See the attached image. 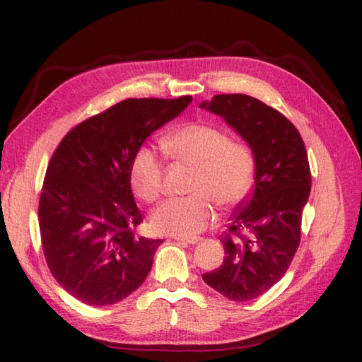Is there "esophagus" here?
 Segmentation results:
<instances>
[{"instance_id":"obj_1","label":"esophagus","mask_w":362,"mask_h":362,"mask_svg":"<svg viewBox=\"0 0 362 362\" xmlns=\"http://www.w3.org/2000/svg\"><path fill=\"white\" fill-rule=\"evenodd\" d=\"M174 240H175V241H179V243L196 244V243L201 241V238H197V236H194V238H180V236H174Z\"/></svg>"}]
</instances>
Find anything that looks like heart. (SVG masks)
I'll use <instances>...</instances> for the list:
<instances>
[{
	"label": "heart",
	"instance_id": "b5f03b06",
	"mask_svg": "<svg viewBox=\"0 0 362 362\" xmlns=\"http://www.w3.org/2000/svg\"><path fill=\"white\" fill-rule=\"evenodd\" d=\"M169 157L194 168L189 196L161 202L151 214L158 233L191 238L216 218V204L230 210L249 197L257 174V156L241 138H230L224 129L210 122H187L161 140ZM134 194L153 202L163 188V163L158 153L141 146L129 168Z\"/></svg>",
	"mask_w": 362,
	"mask_h": 362
}]
</instances>
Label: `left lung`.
Wrapping results in <instances>:
<instances>
[{"label": "left lung", "instance_id": "1", "mask_svg": "<svg viewBox=\"0 0 362 362\" xmlns=\"http://www.w3.org/2000/svg\"><path fill=\"white\" fill-rule=\"evenodd\" d=\"M202 109L224 117L257 156L255 185L219 236L224 263L202 275L219 294L247 302L281 280L298 249L311 191L308 156L297 127L257 98L216 95Z\"/></svg>", "mask_w": 362, "mask_h": 362}]
</instances>
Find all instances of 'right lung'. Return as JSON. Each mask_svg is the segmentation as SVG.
I'll return each instance as SVG.
<instances>
[{"mask_svg":"<svg viewBox=\"0 0 362 362\" xmlns=\"http://www.w3.org/2000/svg\"><path fill=\"white\" fill-rule=\"evenodd\" d=\"M191 99H124L74 126L54 151L38 202L42 249L54 279L81 302L113 305L148 276L163 240L135 235L143 216L130 161Z\"/></svg>","mask_w":362,"mask_h":362,"instance_id":"1","label":"right lung"}]
</instances>
